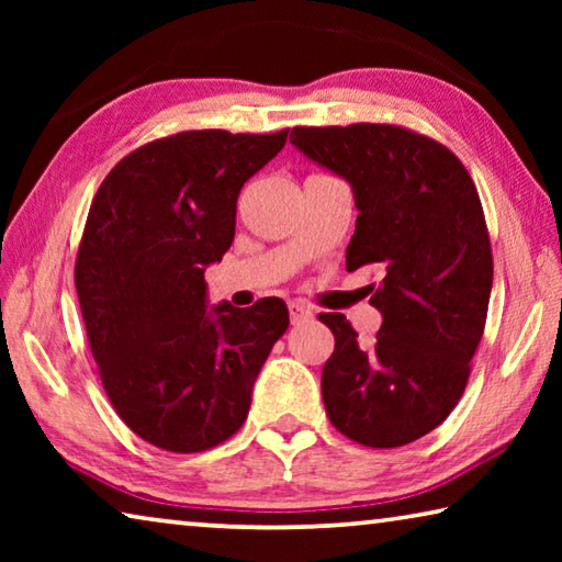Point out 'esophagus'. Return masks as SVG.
<instances>
[{
	"label": "esophagus",
	"instance_id": "obj_1",
	"mask_svg": "<svg viewBox=\"0 0 562 562\" xmlns=\"http://www.w3.org/2000/svg\"><path fill=\"white\" fill-rule=\"evenodd\" d=\"M290 319L292 325H304L312 319V310L304 302H290Z\"/></svg>",
	"mask_w": 562,
	"mask_h": 562
}]
</instances>
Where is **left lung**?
<instances>
[{"mask_svg":"<svg viewBox=\"0 0 562 562\" xmlns=\"http://www.w3.org/2000/svg\"><path fill=\"white\" fill-rule=\"evenodd\" d=\"M290 144L355 190L347 270L382 268L369 284L384 317L372 345L345 315H319L335 335L327 416L369 449L406 446L459 404L486 327L493 255L479 190L443 144L394 123L297 126Z\"/></svg>","mask_w":562,"mask_h":562,"instance_id":"obj_1","label":"left lung"}]
</instances>
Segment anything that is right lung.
Returning a JSON list of instances; mask_svg holds the SVG:
<instances>
[{"mask_svg":"<svg viewBox=\"0 0 562 562\" xmlns=\"http://www.w3.org/2000/svg\"><path fill=\"white\" fill-rule=\"evenodd\" d=\"M288 131H180L121 158L89 207L76 292L111 406L140 439L201 453L240 429L288 304L205 307L203 272L233 245L237 195Z\"/></svg>","mask_w":562,"mask_h":562,"instance_id":"right-lung-1","label":"right lung"}]
</instances>
